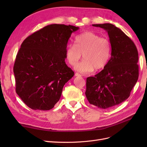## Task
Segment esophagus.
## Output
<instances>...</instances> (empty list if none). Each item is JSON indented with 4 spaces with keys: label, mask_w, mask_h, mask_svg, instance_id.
Here are the masks:
<instances>
[{
    "label": "esophagus",
    "mask_w": 147,
    "mask_h": 147,
    "mask_svg": "<svg viewBox=\"0 0 147 147\" xmlns=\"http://www.w3.org/2000/svg\"><path fill=\"white\" fill-rule=\"evenodd\" d=\"M75 76H76V77H82V75H81L80 74H79L78 73H75Z\"/></svg>",
    "instance_id": "obj_1"
}]
</instances>
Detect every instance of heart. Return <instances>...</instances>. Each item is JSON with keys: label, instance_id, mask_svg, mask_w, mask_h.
I'll return each mask as SVG.
<instances>
[{"label": "heart", "instance_id": "obj_1", "mask_svg": "<svg viewBox=\"0 0 147 147\" xmlns=\"http://www.w3.org/2000/svg\"><path fill=\"white\" fill-rule=\"evenodd\" d=\"M82 54L84 59L75 67V70L83 74H89L94 69L100 70L110 59V43L94 32L82 33L75 37V45L70 44L66 47L65 57L70 65H75Z\"/></svg>", "mask_w": 147, "mask_h": 147}]
</instances>
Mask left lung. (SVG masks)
Instances as JSON below:
<instances>
[{"instance_id": "1", "label": "left lung", "mask_w": 147, "mask_h": 147, "mask_svg": "<svg viewBox=\"0 0 147 147\" xmlns=\"http://www.w3.org/2000/svg\"><path fill=\"white\" fill-rule=\"evenodd\" d=\"M108 33L112 51L104 69L86 79L85 94L91 104L106 109L129 97L139 77V55L135 44L123 31L110 23L92 24Z\"/></svg>"}]
</instances>
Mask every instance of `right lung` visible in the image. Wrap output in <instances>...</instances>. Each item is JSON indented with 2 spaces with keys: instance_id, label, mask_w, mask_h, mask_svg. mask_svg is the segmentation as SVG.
<instances>
[{
  "instance_id": "obj_1",
  "label": "right lung",
  "mask_w": 147,
  "mask_h": 147,
  "mask_svg": "<svg viewBox=\"0 0 147 147\" xmlns=\"http://www.w3.org/2000/svg\"><path fill=\"white\" fill-rule=\"evenodd\" d=\"M71 25H48L22 43L13 67L16 92L33 110H48L59 101L64 84L74 75L65 63Z\"/></svg>"
}]
</instances>
